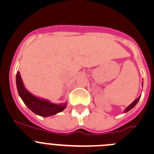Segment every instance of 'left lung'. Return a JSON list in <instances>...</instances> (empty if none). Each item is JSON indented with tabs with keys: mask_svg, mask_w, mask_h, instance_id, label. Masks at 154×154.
<instances>
[{
	"mask_svg": "<svg viewBox=\"0 0 154 154\" xmlns=\"http://www.w3.org/2000/svg\"><path fill=\"white\" fill-rule=\"evenodd\" d=\"M142 86H143V82H142ZM140 96H141V95H140L139 97H138L137 98V99H135L134 101H133V102L131 103V105H129V106H128L126 108V109L125 110V111H124V113H125V112H128V111H130V110H131L132 108H134V107L135 106V105H137V102L138 101H139V100H140Z\"/></svg>",
	"mask_w": 154,
	"mask_h": 154,
	"instance_id": "left-lung-1",
	"label": "left lung"
}]
</instances>
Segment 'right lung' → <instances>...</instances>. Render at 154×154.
Returning a JSON list of instances; mask_svg holds the SVG:
<instances>
[{
	"instance_id": "1",
	"label": "right lung",
	"mask_w": 154,
	"mask_h": 154,
	"mask_svg": "<svg viewBox=\"0 0 154 154\" xmlns=\"http://www.w3.org/2000/svg\"><path fill=\"white\" fill-rule=\"evenodd\" d=\"M16 83L18 94L21 99L28 107V108L36 115L42 117L52 116L57 113L61 112L66 108L67 102L62 103V104H54L50 102L49 100L40 98L31 94L24 87L19 71L17 73Z\"/></svg>"
}]
</instances>
